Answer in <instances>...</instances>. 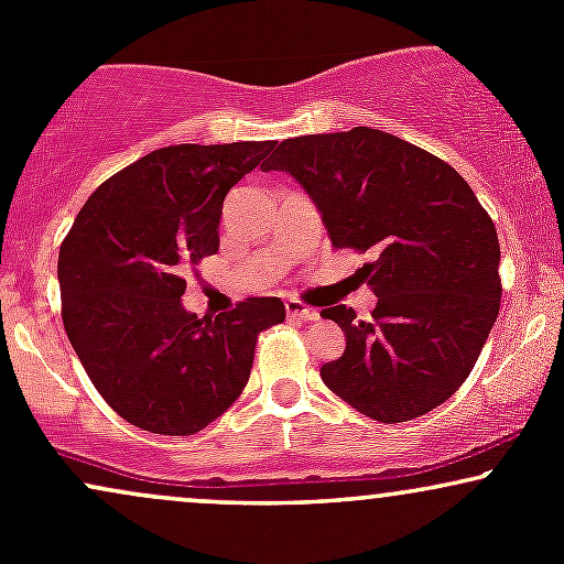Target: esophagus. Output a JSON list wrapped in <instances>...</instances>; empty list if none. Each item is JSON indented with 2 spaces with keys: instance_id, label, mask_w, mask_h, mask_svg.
Here are the masks:
<instances>
[{
  "instance_id": "esophagus-1",
  "label": "esophagus",
  "mask_w": 564,
  "mask_h": 564,
  "mask_svg": "<svg viewBox=\"0 0 564 564\" xmlns=\"http://www.w3.org/2000/svg\"><path fill=\"white\" fill-rule=\"evenodd\" d=\"M286 315L294 321H318L321 313L315 307H307L300 300H286Z\"/></svg>"
}]
</instances>
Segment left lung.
<instances>
[{
  "mask_svg": "<svg viewBox=\"0 0 564 564\" xmlns=\"http://www.w3.org/2000/svg\"><path fill=\"white\" fill-rule=\"evenodd\" d=\"M264 172L304 187L336 249L379 296L371 318L336 304L347 347L321 368L332 392L381 424L411 422L451 398L480 358L501 302L498 236L467 180L422 148L381 132L283 140Z\"/></svg>",
  "mask_w": 564,
  "mask_h": 564,
  "instance_id": "8db88e82",
  "label": "left lung"
}]
</instances>
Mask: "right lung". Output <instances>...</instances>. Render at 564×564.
<instances>
[{
	"mask_svg": "<svg viewBox=\"0 0 564 564\" xmlns=\"http://www.w3.org/2000/svg\"><path fill=\"white\" fill-rule=\"evenodd\" d=\"M273 142L172 145L106 180L57 257L63 326L95 390L129 424L193 435L243 392L257 334L286 318L251 296L219 318L183 307L187 264L215 254L228 191Z\"/></svg>",
	"mask_w": 564,
	"mask_h": 564,
	"instance_id": "obj_1",
	"label": "right lung"
}]
</instances>
